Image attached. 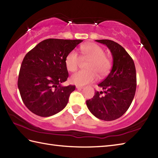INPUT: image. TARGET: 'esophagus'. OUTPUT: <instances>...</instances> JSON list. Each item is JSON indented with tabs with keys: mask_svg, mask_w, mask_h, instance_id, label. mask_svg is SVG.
Here are the masks:
<instances>
[{
	"mask_svg": "<svg viewBox=\"0 0 158 158\" xmlns=\"http://www.w3.org/2000/svg\"><path fill=\"white\" fill-rule=\"evenodd\" d=\"M76 88L78 89H82L84 88L83 86H80V85H76Z\"/></svg>",
	"mask_w": 158,
	"mask_h": 158,
	"instance_id": "34e87169",
	"label": "esophagus"
}]
</instances>
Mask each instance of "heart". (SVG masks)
Wrapping results in <instances>:
<instances>
[{
    "mask_svg": "<svg viewBox=\"0 0 158 158\" xmlns=\"http://www.w3.org/2000/svg\"><path fill=\"white\" fill-rule=\"evenodd\" d=\"M82 59L89 60L86 65V71H80L71 76L72 83L78 85H85L93 82L99 77H104L110 72L112 61L105 54L104 49L94 43H86L80 48ZM67 70L73 72L78 69L80 63V58L76 51L69 52L65 59Z\"/></svg>",
    "mask_w": 158,
    "mask_h": 158,
    "instance_id": "obj_1",
    "label": "heart"
}]
</instances>
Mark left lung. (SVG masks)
I'll use <instances>...</instances> for the list:
<instances>
[{
    "instance_id": "left-lung-1",
    "label": "left lung",
    "mask_w": 158,
    "mask_h": 158,
    "mask_svg": "<svg viewBox=\"0 0 158 158\" xmlns=\"http://www.w3.org/2000/svg\"><path fill=\"white\" fill-rule=\"evenodd\" d=\"M96 41L109 48L113 65L108 76L98 84L104 92L96 91L92 99L86 100V106L99 119L113 121L121 117L132 102L136 89V68L133 59L121 45L109 40Z\"/></svg>"
}]
</instances>
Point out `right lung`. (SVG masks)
Listing matches in <instances>:
<instances>
[{"label":"right lung","instance_id":"right-lung-1","mask_svg":"<svg viewBox=\"0 0 158 158\" xmlns=\"http://www.w3.org/2000/svg\"><path fill=\"white\" fill-rule=\"evenodd\" d=\"M82 41L48 39L26 54L20 67L18 86L24 104L33 113L50 117L65 107L76 86L60 85L69 76L65 59Z\"/></svg>","mask_w":158,"mask_h":158}]
</instances>
